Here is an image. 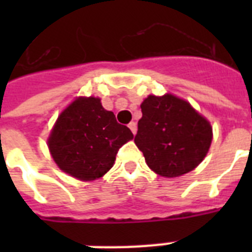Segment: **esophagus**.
Wrapping results in <instances>:
<instances>
[{"mask_svg":"<svg viewBox=\"0 0 252 252\" xmlns=\"http://www.w3.org/2000/svg\"><path fill=\"white\" fill-rule=\"evenodd\" d=\"M128 126H129V129L132 130V133L136 134V130H137V124L134 122H130L129 124H128Z\"/></svg>","mask_w":252,"mask_h":252,"instance_id":"34e87169","label":"esophagus"}]
</instances>
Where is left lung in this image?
Wrapping results in <instances>:
<instances>
[{
	"mask_svg": "<svg viewBox=\"0 0 252 252\" xmlns=\"http://www.w3.org/2000/svg\"><path fill=\"white\" fill-rule=\"evenodd\" d=\"M141 112L134 142L158 175L187 174L207 156L212 126L188 102L171 94L149 95L142 102Z\"/></svg>",
	"mask_w": 252,
	"mask_h": 252,
	"instance_id": "1",
	"label": "left lung"
}]
</instances>
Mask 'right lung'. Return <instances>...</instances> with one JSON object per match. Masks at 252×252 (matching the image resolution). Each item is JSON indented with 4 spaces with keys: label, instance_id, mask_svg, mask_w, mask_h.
<instances>
[{
    "label": "right lung",
    "instance_id": "obj_1",
    "mask_svg": "<svg viewBox=\"0 0 252 252\" xmlns=\"http://www.w3.org/2000/svg\"><path fill=\"white\" fill-rule=\"evenodd\" d=\"M133 138L99 98H78L61 112L48 138L49 152L63 171L81 180L100 178L114 166L119 149Z\"/></svg>",
    "mask_w": 252,
    "mask_h": 252
}]
</instances>
